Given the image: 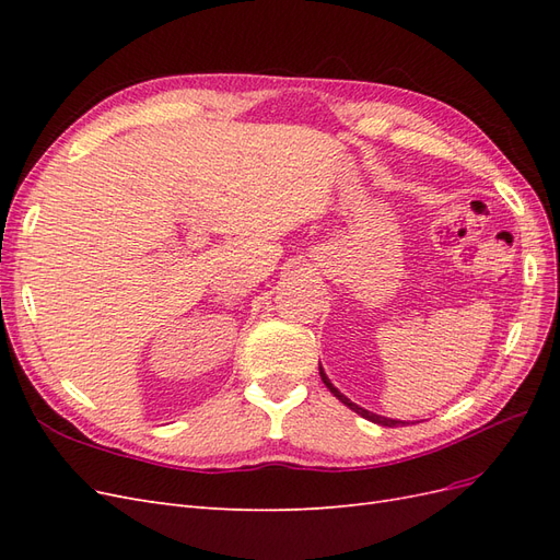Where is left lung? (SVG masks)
I'll list each match as a JSON object with an SVG mask.
<instances>
[{
    "mask_svg": "<svg viewBox=\"0 0 560 560\" xmlns=\"http://www.w3.org/2000/svg\"><path fill=\"white\" fill-rule=\"evenodd\" d=\"M319 376H322V383H325V385L329 387V393H331L338 401H343V404L348 406V409H352V411L358 413V416H362V418H366V420H371V422H376V425H383V428H399V425H406V422H401V420H393V418H385V416H376V413H371V411L362 409V406L352 404L343 393H338V389L331 385V381L327 378L325 371H322V366H319Z\"/></svg>",
    "mask_w": 560,
    "mask_h": 560,
    "instance_id": "obj_1",
    "label": "left lung"
}]
</instances>
